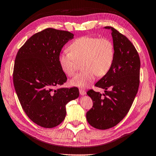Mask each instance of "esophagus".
<instances>
[{
    "label": "esophagus",
    "mask_w": 156,
    "mask_h": 156,
    "mask_svg": "<svg viewBox=\"0 0 156 156\" xmlns=\"http://www.w3.org/2000/svg\"><path fill=\"white\" fill-rule=\"evenodd\" d=\"M80 94L82 95V96H83V95H85L86 94L85 90H83V89H80Z\"/></svg>",
    "instance_id": "1"
}]
</instances>
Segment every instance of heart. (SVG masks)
<instances>
[{
  "label": "heart",
  "mask_w": 156,
  "mask_h": 156,
  "mask_svg": "<svg viewBox=\"0 0 156 156\" xmlns=\"http://www.w3.org/2000/svg\"><path fill=\"white\" fill-rule=\"evenodd\" d=\"M69 51L60 54L58 62L63 73L73 76L76 71V60H83L84 69L70 81V84L79 88H87L94 82L96 76H102L111 68L115 58V47L107 38L84 36L72 43Z\"/></svg>",
  "instance_id": "heart-1"
}]
</instances>
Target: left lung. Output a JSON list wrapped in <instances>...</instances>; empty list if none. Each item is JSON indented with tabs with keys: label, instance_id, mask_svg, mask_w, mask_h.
Instances as JSON below:
<instances>
[{
	"label": "left lung",
	"instance_id": "1",
	"mask_svg": "<svg viewBox=\"0 0 156 156\" xmlns=\"http://www.w3.org/2000/svg\"><path fill=\"white\" fill-rule=\"evenodd\" d=\"M110 29L115 47L111 68L95 86L105 90L103 95L87 91L93 107L87 112L90 125L98 129H108L117 125L128 113L139 86V55L132 43L112 27Z\"/></svg>",
	"mask_w": 156,
	"mask_h": 156
}]
</instances>
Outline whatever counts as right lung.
<instances>
[{
    "mask_svg": "<svg viewBox=\"0 0 156 156\" xmlns=\"http://www.w3.org/2000/svg\"><path fill=\"white\" fill-rule=\"evenodd\" d=\"M74 34L47 28L24 43L18 51L13 83L22 109L29 119L45 128L59 125L66 115V105L80 96L78 88H58L67 82L58 58Z\"/></svg>",
    "mask_w": 156,
    "mask_h": 156,
    "instance_id": "right-lung-1",
    "label": "right lung"
}]
</instances>
